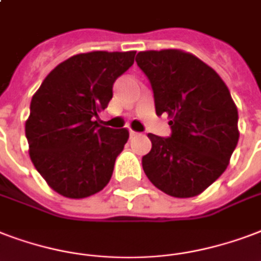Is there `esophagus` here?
I'll use <instances>...</instances> for the list:
<instances>
[{"label":"esophagus","instance_id":"34e87169","mask_svg":"<svg viewBox=\"0 0 261 261\" xmlns=\"http://www.w3.org/2000/svg\"><path fill=\"white\" fill-rule=\"evenodd\" d=\"M135 135H138V133L134 130H130V137H135Z\"/></svg>","mask_w":261,"mask_h":261}]
</instances>
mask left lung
Returning <instances> with one entry per match:
<instances>
[{
	"mask_svg": "<svg viewBox=\"0 0 261 261\" xmlns=\"http://www.w3.org/2000/svg\"><path fill=\"white\" fill-rule=\"evenodd\" d=\"M157 116L168 113L171 135L148 134L152 149L142 157L149 180L168 196H198L227 168L238 138V111L216 71L178 49L139 51Z\"/></svg>",
	"mask_w": 261,
	"mask_h": 261,
	"instance_id": "8db88e82",
	"label": "left lung"
}]
</instances>
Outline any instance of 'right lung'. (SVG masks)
<instances>
[{
    "instance_id": "right-lung-1",
    "label": "right lung",
    "mask_w": 261,
    "mask_h": 261,
    "mask_svg": "<svg viewBox=\"0 0 261 261\" xmlns=\"http://www.w3.org/2000/svg\"><path fill=\"white\" fill-rule=\"evenodd\" d=\"M135 51L72 56L51 71L33 95L25 122L30 157L55 192L93 196L108 185L128 131L99 126L117 77L134 64Z\"/></svg>"
}]
</instances>
